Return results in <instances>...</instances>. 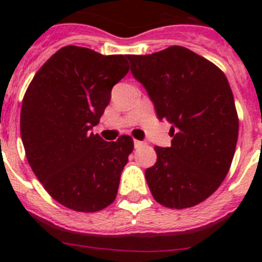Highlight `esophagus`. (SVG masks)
<instances>
[{"instance_id": "esophagus-1", "label": "esophagus", "mask_w": 262, "mask_h": 262, "mask_svg": "<svg viewBox=\"0 0 262 262\" xmlns=\"http://www.w3.org/2000/svg\"><path fill=\"white\" fill-rule=\"evenodd\" d=\"M134 145H135V148L142 147V145H143V142H139V140H134Z\"/></svg>"}]
</instances>
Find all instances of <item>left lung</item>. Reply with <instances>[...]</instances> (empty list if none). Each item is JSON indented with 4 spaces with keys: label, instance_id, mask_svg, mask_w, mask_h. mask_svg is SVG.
Returning <instances> with one entry per match:
<instances>
[{
    "label": "left lung",
    "instance_id": "left-lung-1",
    "mask_svg": "<svg viewBox=\"0 0 262 262\" xmlns=\"http://www.w3.org/2000/svg\"><path fill=\"white\" fill-rule=\"evenodd\" d=\"M127 57L159 119L172 124V145L155 147L157 161L145 170L149 190L169 209L193 207L221 186L235 155L239 118L228 80L181 46Z\"/></svg>",
    "mask_w": 262,
    "mask_h": 262
}]
</instances>
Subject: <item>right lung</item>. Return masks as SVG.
<instances>
[{
	"mask_svg": "<svg viewBox=\"0 0 262 262\" xmlns=\"http://www.w3.org/2000/svg\"><path fill=\"white\" fill-rule=\"evenodd\" d=\"M128 69L123 55L66 46L41 66L25 93L20 136L27 161L47 193L68 209L101 211L117 198L134 140L122 135L105 142L90 129Z\"/></svg>",
	"mask_w": 262,
	"mask_h": 262,
	"instance_id": "add662e5",
	"label": "right lung"
}]
</instances>
